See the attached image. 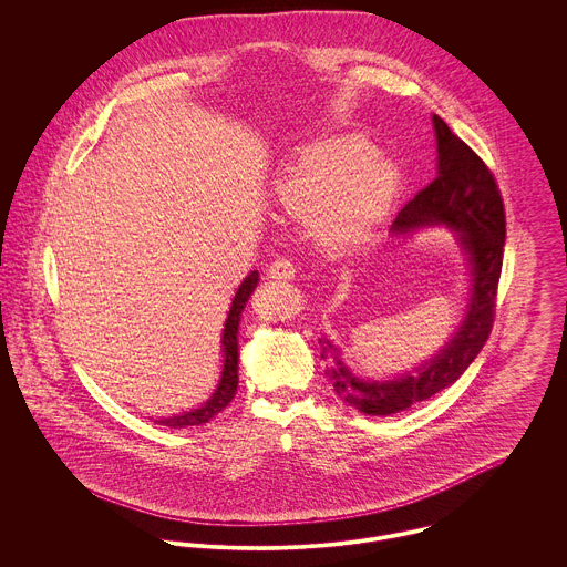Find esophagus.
Instances as JSON below:
<instances>
[{"label": "esophagus", "instance_id": "1", "mask_svg": "<svg viewBox=\"0 0 567 567\" xmlns=\"http://www.w3.org/2000/svg\"><path fill=\"white\" fill-rule=\"evenodd\" d=\"M295 272H297L295 264L290 259H286V257H277L270 264V268H268V277L270 279H292Z\"/></svg>", "mask_w": 567, "mask_h": 567}]
</instances>
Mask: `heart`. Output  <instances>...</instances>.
<instances>
[{
    "mask_svg": "<svg viewBox=\"0 0 567 567\" xmlns=\"http://www.w3.org/2000/svg\"><path fill=\"white\" fill-rule=\"evenodd\" d=\"M400 165L375 155L362 135H338L306 148L275 185L279 209L297 220L317 216L319 238L342 248L364 240L391 212Z\"/></svg>",
    "mask_w": 567,
    "mask_h": 567,
    "instance_id": "1",
    "label": "heart"
}]
</instances>
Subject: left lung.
I'll return each instance as SVG.
<instances>
[{"instance_id": "obj_1", "label": "left lung", "mask_w": 567, "mask_h": 567, "mask_svg": "<svg viewBox=\"0 0 567 567\" xmlns=\"http://www.w3.org/2000/svg\"><path fill=\"white\" fill-rule=\"evenodd\" d=\"M436 135V178L423 187L393 223V234L423 227H447L467 255L472 288L467 310L439 353L416 369L391 380H362L342 358V351L321 338L327 378L336 395L371 416H389L425 402L452 386L476 360L493 327L497 281L506 238L504 203L485 162L458 140L450 126L432 115Z\"/></svg>"}]
</instances>
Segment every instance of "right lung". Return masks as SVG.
Segmentation results:
<instances>
[{"instance_id": "obj_1", "label": "right lung", "mask_w": 567, "mask_h": 567, "mask_svg": "<svg viewBox=\"0 0 567 567\" xmlns=\"http://www.w3.org/2000/svg\"><path fill=\"white\" fill-rule=\"evenodd\" d=\"M259 281V272L252 270L243 281V286L238 288L227 321H225V329H223V373L218 380V386L214 391V395L205 402V404L183 412V414H174V416H163L157 419L155 423L165 425V427H189V425H203L209 419H214L218 412H223L227 405L231 404V400L236 398L238 391V327H240V319H243L244 306L248 301V297L252 295V290L257 288Z\"/></svg>"}]
</instances>
